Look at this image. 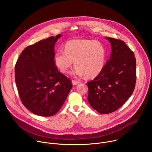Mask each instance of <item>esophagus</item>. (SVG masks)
<instances>
[{"label":"esophagus","instance_id":"esophagus-1","mask_svg":"<svg viewBox=\"0 0 152 152\" xmlns=\"http://www.w3.org/2000/svg\"><path fill=\"white\" fill-rule=\"evenodd\" d=\"M80 82L79 81H77V80H72V83L73 85H76L77 84L79 83Z\"/></svg>","mask_w":152,"mask_h":152}]
</instances>
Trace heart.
<instances>
[{
    "label": "heart",
    "instance_id": "heart-1",
    "mask_svg": "<svg viewBox=\"0 0 152 152\" xmlns=\"http://www.w3.org/2000/svg\"><path fill=\"white\" fill-rule=\"evenodd\" d=\"M106 56V49L100 42L75 39L66 42L64 51H57L53 59L62 73H67L75 61L76 67L71 73L73 76L93 78L103 70Z\"/></svg>",
    "mask_w": 152,
    "mask_h": 152
}]
</instances>
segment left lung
I'll return each instance as SVG.
<instances>
[{
	"instance_id": "8db88e82",
	"label": "left lung",
	"mask_w": 152,
	"mask_h": 152,
	"mask_svg": "<svg viewBox=\"0 0 152 152\" xmlns=\"http://www.w3.org/2000/svg\"><path fill=\"white\" fill-rule=\"evenodd\" d=\"M112 52L102 72L87 82L88 100L100 114H110L122 106L132 94L136 83V59L126 43L114 38H106Z\"/></svg>"
}]
</instances>
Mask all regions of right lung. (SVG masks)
<instances>
[{
  "label": "right lung",
  "mask_w": 152,
  "mask_h": 152,
  "mask_svg": "<svg viewBox=\"0 0 152 152\" xmlns=\"http://www.w3.org/2000/svg\"><path fill=\"white\" fill-rule=\"evenodd\" d=\"M61 36H52L26 47L15 66V80L23 104L42 117L56 114L73 86L69 78L58 70L54 47Z\"/></svg>",
  "instance_id": "add662e5"
}]
</instances>
